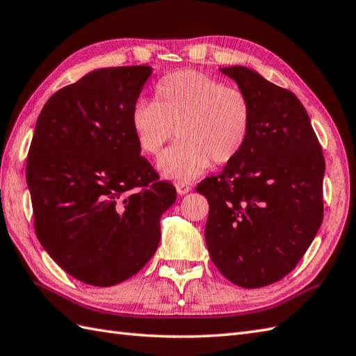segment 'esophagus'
<instances>
[{
	"instance_id": "34e87169",
	"label": "esophagus",
	"mask_w": 356,
	"mask_h": 356,
	"mask_svg": "<svg viewBox=\"0 0 356 356\" xmlns=\"http://www.w3.org/2000/svg\"><path fill=\"white\" fill-rule=\"evenodd\" d=\"M176 189H177V194L179 195H185V194H188L191 189V185L189 184H185V181H177L176 184Z\"/></svg>"
}]
</instances>
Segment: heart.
Masks as SVG:
<instances>
[{
	"label": "heart",
	"mask_w": 356,
	"mask_h": 356,
	"mask_svg": "<svg viewBox=\"0 0 356 356\" xmlns=\"http://www.w3.org/2000/svg\"><path fill=\"white\" fill-rule=\"evenodd\" d=\"M252 105L243 90L224 86L218 78L181 69L154 86V100H136L131 124L140 149L158 156V168L172 180H191L212 165L232 162L248 141Z\"/></svg>",
	"instance_id": "obj_1"
}]
</instances>
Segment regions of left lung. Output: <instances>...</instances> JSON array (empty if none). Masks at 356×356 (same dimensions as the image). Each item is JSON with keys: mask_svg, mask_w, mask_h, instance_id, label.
Here are the masks:
<instances>
[{"mask_svg": "<svg viewBox=\"0 0 356 356\" xmlns=\"http://www.w3.org/2000/svg\"><path fill=\"white\" fill-rule=\"evenodd\" d=\"M252 105L242 152L200 181L209 202L204 238L233 284L265 287L295 269L323 220L325 159L304 105L256 70L221 67Z\"/></svg>", "mask_w": 356, "mask_h": 356, "instance_id": "left-lung-1", "label": "left lung"}]
</instances>
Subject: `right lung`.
Returning <instances> with one entry per match:
<instances>
[{"instance_id":"right-lung-1","label":"right lung","mask_w":356,"mask_h":356,"mask_svg":"<svg viewBox=\"0 0 356 356\" xmlns=\"http://www.w3.org/2000/svg\"><path fill=\"white\" fill-rule=\"evenodd\" d=\"M149 66L106 67L44 104L26 159L34 230L69 275L115 286L156 251L176 188L141 156L131 111Z\"/></svg>"}]
</instances>
